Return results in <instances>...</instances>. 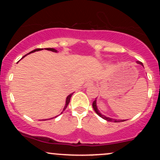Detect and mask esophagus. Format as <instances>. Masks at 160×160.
I'll list each match as a JSON object with an SVG mask.
<instances>
[{"mask_svg": "<svg viewBox=\"0 0 160 160\" xmlns=\"http://www.w3.org/2000/svg\"><path fill=\"white\" fill-rule=\"evenodd\" d=\"M93 83H94V81H93L92 80H87V81L86 82V83H85V85H84V86H85V87H88V86L93 85Z\"/></svg>", "mask_w": 160, "mask_h": 160, "instance_id": "1", "label": "esophagus"}]
</instances>
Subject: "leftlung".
<instances>
[{"instance_id":"1","label":"left lung","mask_w":160,"mask_h":160,"mask_svg":"<svg viewBox=\"0 0 160 160\" xmlns=\"http://www.w3.org/2000/svg\"><path fill=\"white\" fill-rule=\"evenodd\" d=\"M137 64H139V65H142L143 67H144V65H143L142 62H138L137 61ZM96 98H95V100L92 103V108L93 109H94V111H95V113L98 114L99 117H102V118H103L104 120H107V121H109V122H123V121H126V120H117V119H113V118H111V117H106L105 115H103L102 114V113H100V111H98V107H97V104H96Z\"/></svg>"}]
</instances>
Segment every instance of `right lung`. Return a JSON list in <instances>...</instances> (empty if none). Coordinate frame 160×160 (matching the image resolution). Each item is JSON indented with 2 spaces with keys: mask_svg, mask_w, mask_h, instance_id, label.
Segmentation results:
<instances>
[{
  "mask_svg": "<svg viewBox=\"0 0 160 160\" xmlns=\"http://www.w3.org/2000/svg\"><path fill=\"white\" fill-rule=\"evenodd\" d=\"M42 49H34V50L32 51V52H30L29 53H28L27 55L30 54V53H32V52H36V51H40V50H42ZM45 49H47V50L52 51V52H58V51H57L56 49H54V48H46ZM27 55H25V56H26ZM25 56H23L22 58H23L24 57H25ZM73 94H74V92H73V93H71V94H70V95H68V96L67 98H66L65 105V107H64V108H63V111H62V112H63L64 111H65V110L66 109V108H67V107H68V104H69V102H70V100H71V96H72V95H73ZM62 112L61 113H62ZM51 119H52V118H51ZM47 120V119H46V120Z\"/></svg>",
  "mask_w": 160,
  "mask_h": 160,
  "instance_id": "add662e5",
  "label": "right lung"
}]
</instances>
